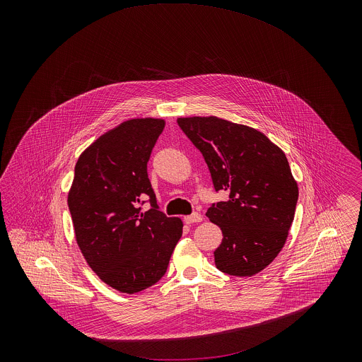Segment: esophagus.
<instances>
[{
  "label": "esophagus",
  "instance_id": "esophagus-1",
  "mask_svg": "<svg viewBox=\"0 0 362 362\" xmlns=\"http://www.w3.org/2000/svg\"><path fill=\"white\" fill-rule=\"evenodd\" d=\"M202 216L199 214V213H192V214H189V216H185L184 217V221L187 223V224H194V223H199V221H202Z\"/></svg>",
  "mask_w": 362,
  "mask_h": 362
}]
</instances>
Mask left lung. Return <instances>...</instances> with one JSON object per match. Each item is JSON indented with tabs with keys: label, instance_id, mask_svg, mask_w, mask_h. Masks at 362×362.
Instances as JSON below:
<instances>
[{
	"label": "left lung",
	"instance_id": "obj_1",
	"mask_svg": "<svg viewBox=\"0 0 362 362\" xmlns=\"http://www.w3.org/2000/svg\"><path fill=\"white\" fill-rule=\"evenodd\" d=\"M177 122L204 156L214 189L228 192L206 211L223 233L216 267L238 277L257 274L283 250L294 220L298 185L287 157L247 125L213 115Z\"/></svg>",
	"mask_w": 362,
	"mask_h": 362
}]
</instances>
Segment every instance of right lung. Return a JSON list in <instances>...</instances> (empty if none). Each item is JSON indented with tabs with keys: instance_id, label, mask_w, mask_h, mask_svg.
Masks as SVG:
<instances>
[{
	"instance_id": "obj_1",
	"label": "right lung",
	"mask_w": 362,
	"mask_h": 362,
	"mask_svg": "<svg viewBox=\"0 0 362 362\" xmlns=\"http://www.w3.org/2000/svg\"><path fill=\"white\" fill-rule=\"evenodd\" d=\"M161 118H132L107 131L79 156L68 192L76 244L90 269L117 291L135 294L165 273L182 221L158 210L148 161ZM145 196L153 206L141 212Z\"/></svg>"
}]
</instances>
